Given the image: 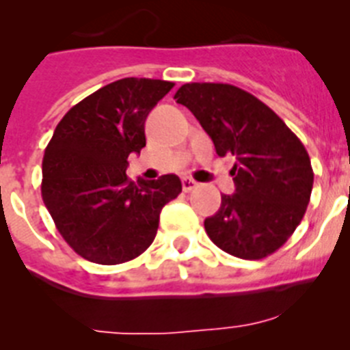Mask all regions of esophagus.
<instances>
[{
  "mask_svg": "<svg viewBox=\"0 0 350 350\" xmlns=\"http://www.w3.org/2000/svg\"><path fill=\"white\" fill-rule=\"evenodd\" d=\"M196 187H198V182H194L193 178L189 177L182 178V189H184L185 193H191V191L196 189Z\"/></svg>",
  "mask_w": 350,
  "mask_h": 350,
  "instance_id": "34e87169",
  "label": "esophagus"
}]
</instances>
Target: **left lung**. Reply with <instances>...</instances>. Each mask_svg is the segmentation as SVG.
I'll return each mask as SVG.
<instances>
[{"label":"left lung","instance_id":"obj_1","mask_svg":"<svg viewBox=\"0 0 350 350\" xmlns=\"http://www.w3.org/2000/svg\"><path fill=\"white\" fill-rule=\"evenodd\" d=\"M200 120L221 157H237L233 194L205 219L219 249L262 259L287 242L310 202L314 172L299 138L256 96L230 83H184L175 96Z\"/></svg>","mask_w":350,"mask_h":350}]
</instances>
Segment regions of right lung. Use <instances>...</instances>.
Masks as SVG:
<instances>
[{
  "label": "right lung",
  "mask_w": 350,
  "mask_h": 350,
  "mask_svg": "<svg viewBox=\"0 0 350 350\" xmlns=\"http://www.w3.org/2000/svg\"><path fill=\"white\" fill-rule=\"evenodd\" d=\"M175 83L117 80L68 110L43 156L42 198L68 245L91 262L120 265L154 242L159 213L182 193L177 175L129 180L145 119Z\"/></svg>",
  "instance_id": "obj_1"
}]
</instances>
